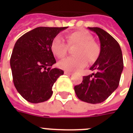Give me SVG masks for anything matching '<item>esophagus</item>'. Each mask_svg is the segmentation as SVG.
I'll return each instance as SVG.
<instances>
[{
    "label": "esophagus",
    "mask_w": 133,
    "mask_h": 133,
    "mask_svg": "<svg viewBox=\"0 0 133 133\" xmlns=\"http://www.w3.org/2000/svg\"><path fill=\"white\" fill-rule=\"evenodd\" d=\"M64 74L66 75H72V73L71 72H69V71H65Z\"/></svg>",
    "instance_id": "34e87169"
}]
</instances>
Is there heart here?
<instances>
[{"mask_svg": "<svg viewBox=\"0 0 133 133\" xmlns=\"http://www.w3.org/2000/svg\"><path fill=\"white\" fill-rule=\"evenodd\" d=\"M70 45H78L75 49V56H68L58 62V66L68 71H77L87 65L88 60L92 63L97 60L100 52L99 46L94 41L92 36L85 31L72 32L67 36ZM68 45L61 36H57L53 39L51 50L53 54L58 58L65 56Z\"/></svg>", "mask_w": 133, "mask_h": 133, "instance_id": "obj_1", "label": "heart"}]
</instances>
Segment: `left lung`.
Segmentation results:
<instances>
[{
    "label": "left lung",
    "instance_id": "left-lung-1",
    "mask_svg": "<svg viewBox=\"0 0 133 133\" xmlns=\"http://www.w3.org/2000/svg\"><path fill=\"white\" fill-rule=\"evenodd\" d=\"M88 28L99 37L100 53L90 68L94 72L83 77L75 91L80 100L95 104L105 101L117 88L124 62L119 44L110 34L99 28Z\"/></svg>",
    "mask_w": 133,
    "mask_h": 133
}]
</instances>
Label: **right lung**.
Returning a JSON list of instances; mask_svg holds the SVG:
<instances>
[{
	"mask_svg": "<svg viewBox=\"0 0 133 133\" xmlns=\"http://www.w3.org/2000/svg\"><path fill=\"white\" fill-rule=\"evenodd\" d=\"M68 27H38L21 36L14 47L11 66L14 86L30 103H38L50 99L52 86L64 72L51 68L56 63L51 50L53 39Z\"/></svg>",
	"mask_w": 133,
	"mask_h": 133,
	"instance_id": "obj_1",
	"label": "right lung"
}]
</instances>
